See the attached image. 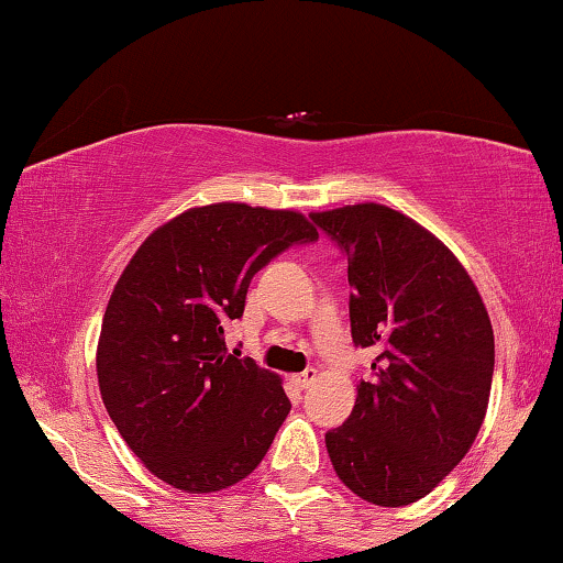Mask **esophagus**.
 <instances>
[{"label":"esophagus","instance_id":"1","mask_svg":"<svg viewBox=\"0 0 563 563\" xmlns=\"http://www.w3.org/2000/svg\"><path fill=\"white\" fill-rule=\"evenodd\" d=\"M314 379H318V372H314V368H305L302 374H295V384H297V387H302V389H307L310 384H314Z\"/></svg>","mask_w":563,"mask_h":563}]
</instances>
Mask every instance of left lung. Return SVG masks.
Instances as JSON below:
<instances>
[{
  "label": "left lung",
  "mask_w": 563,
  "mask_h": 563,
  "mask_svg": "<svg viewBox=\"0 0 563 563\" xmlns=\"http://www.w3.org/2000/svg\"><path fill=\"white\" fill-rule=\"evenodd\" d=\"M310 218L349 256L351 335L376 353L351 418L325 433L328 456L366 503H418L466 456L487 415V307L449 245L407 214L361 202Z\"/></svg>",
  "instance_id": "8db88e82"
}]
</instances>
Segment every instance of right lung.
<instances>
[{
	"instance_id": "add662e5",
	"label": "right lung",
	"mask_w": 563,
	"mask_h": 563,
	"mask_svg": "<svg viewBox=\"0 0 563 563\" xmlns=\"http://www.w3.org/2000/svg\"><path fill=\"white\" fill-rule=\"evenodd\" d=\"M318 230L297 210L214 202L141 243L107 302L97 343L102 402L151 474L189 495L245 479L291 405L282 376L230 356L253 274Z\"/></svg>"
}]
</instances>
